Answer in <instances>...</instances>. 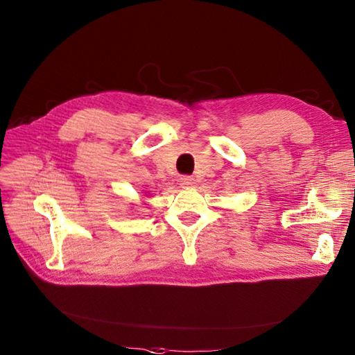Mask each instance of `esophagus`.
Masks as SVG:
<instances>
[{
  "label": "esophagus",
  "mask_w": 355,
  "mask_h": 355,
  "mask_svg": "<svg viewBox=\"0 0 355 355\" xmlns=\"http://www.w3.org/2000/svg\"><path fill=\"white\" fill-rule=\"evenodd\" d=\"M180 185L184 188H192L196 185V179L192 176H182L180 178Z\"/></svg>",
  "instance_id": "1"
}]
</instances>
